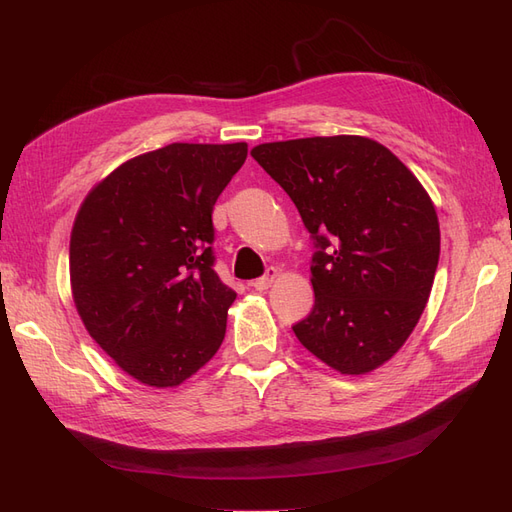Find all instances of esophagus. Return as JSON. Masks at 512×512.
<instances>
[{
	"label": "esophagus",
	"instance_id": "1",
	"mask_svg": "<svg viewBox=\"0 0 512 512\" xmlns=\"http://www.w3.org/2000/svg\"><path fill=\"white\" fill-rule=\"evenodd\" d=\"M275 280H277V269H275V267H269L265 275L258 277V280L252 282V286H254L256 290H267Z\"/></svg>",
	"mask_w": 512,
	"mask_h": 512
}]
</instances>
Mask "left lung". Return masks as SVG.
Wrapping results in <instances>:
<instances>
[{
    "label": "left lung",
    "instance_id": "obj_1",
    "mask_svg": "<svg viewBox=\"0 0 512 512\" xmlns=\"http://www.w3.org/2000/svg\"><path fill=\"white\" fill-rule=\"evenodd\" d=\"M250 153L292 198L318 247L314 309L294 335L339 374L378 369L406 344L433 286L440 222L431 196L367 136L294 138Z\"/></svg>",
    "mask_w": 512,
    "mask_h": 512
}]
</instances>
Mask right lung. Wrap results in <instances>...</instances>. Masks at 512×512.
<instances>
[{
  "mask_svg": "<svg viewBox=\"0 0 512 512\" xmlns=\"http://www.w3.org/2000/svg\"><path fill=\"white\" fill-rule=\"evenodd\" d=\"M247 143H173L89 190L70 235V288L87 333L134 380L175 389L224 342L237 292L213 271V205Z\"/></svg>",
  "mask_w": 512,
  "mask_h": 512,
  "instance_id": "right-lung-1",
  "label": "right lung"
}]
</instances>
